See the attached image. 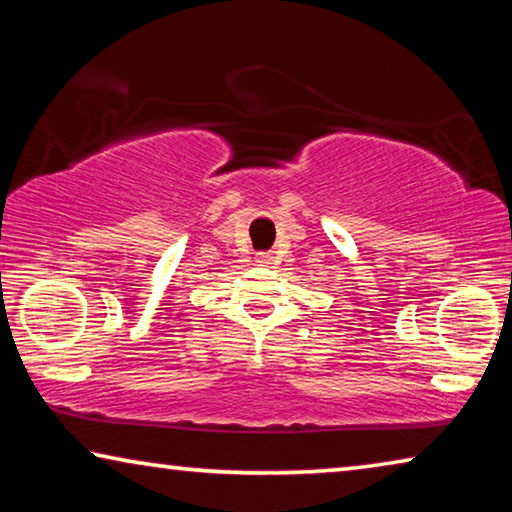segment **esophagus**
Wrapping results in <instances>:
<instances>
[{"label":"esophagus","mask_w":512,"mask_h":512,"mask_svg":"<svg viewBox=\"0 0 512 512\" xmlns=\"http://www.w3.org/2000/svg\"><path fill=\"white\" fill-rule=\"evenodd\" d=\"M257 262L262 264V266L271 264V262H273V255H271V253H257Z\"/></svg>","instance_id":"esophagus-1"}]
</instances>
